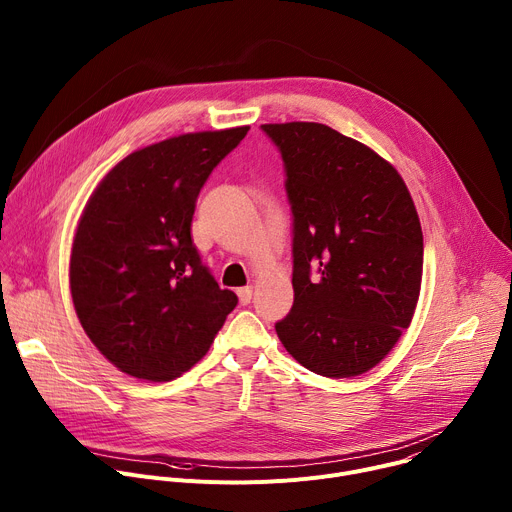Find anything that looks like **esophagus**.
Here are the masks:
<instances>
[{
    "mask_svg": "<svg viewBox=\"0 0 512 512\" xmlns=\"http://www.w3.org/2000/svg\"><path fill=\"white\" fill-rule=\"evenodd\" d=\"M237 296H239V302H241L243 306L251 304V298H253V285L239 287V289H237Z\"/></svg>",
    "mask_w": 512,
    "mask_h": 512,
    "instance_id": "1",
    "label": "esophagus"
}]
</instances>
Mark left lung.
<instances>
[{
  "label": "left lung",
  "mask_w": 512,
  "mask_h": 512,
  "mask_svg": "<svg viewBox=\"0 0 512 512\" xmlns=\"http://www.w3.org/2000/svg\"><path fill=\"white\" fill-rule=\"evenodd\" d=\"M294 214V306L275 332L308 371H371L409 328L423 233L401 174L369 145L324 123H265Z\"/></svg>",
  "instance_id": "left-lung-1"
}]
</instances>
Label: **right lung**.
I'll return each instance as SVG.
<instances>
[{
	"label": "right lung",
	"instance_id": "right-lung-1",
	"mask_svg": "<svg viewBox=\"0 0 512 512\" xmlns=\"http://www.w3.org/2000/svg\"><path fill=\"white\" fill-rule=\"evenodd\" d=\"M249 125L176 135L129 154L97 184L72 239L79 322L115 367L172 381L208 352L237 306L190 237L196 198Z\"/></svg>",
	"mask_w": 512,
	"mask_h": 512
}]
</instances>
